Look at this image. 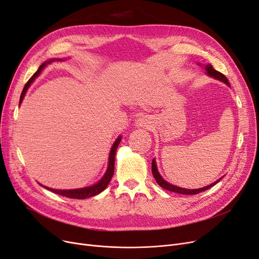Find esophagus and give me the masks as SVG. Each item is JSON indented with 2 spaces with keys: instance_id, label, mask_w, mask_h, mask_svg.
I'll return each mask as SVG.
<instances>
[{
  "instance_id": "esophagus-1",
  "label": "esophagus",
  "mask_w": 259,
  "mask_h": 259,
  "mask_svg": "<svg viewBox=\"0 0 259 259\" xmlns=\"http://www.w3.org/2000/svg\"><path fill=\"white\" fill-rule=\"evenodd\" d=\"M137 126L138 127H142V128H148L149 127V118L146 117V116H143V117H140L138 120H137Z\"/></svg>"
}]
</instances>
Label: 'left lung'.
Returning <instances> with one entry per match:
<instances>
[{"instance_id":"left-lung-1","label":"left lung","mask_w":259,"mask_h":259,"mask_svg":"<svg viewBox=\"0 0 259 259\" xmlns=\"http://www.w3.org/2000/svg\"><path fill=\"white\" fill-rule=\"evenodd\" d=\"M205 70H206V73H207L208 76H210V77H212V78H215V79H218V80H220V81H223L224 83H227L228 85H230V82H229V80H228V78H227L226 76H224L222 73H220V72H218V71H216L215 69H213L212 65H210V64L205 65ZM151 170H152V175H153V177H154V179H155L156 183L159 184L162 188H164V189H166V190H169V192H174V193H177V194H182V195H197V194H199V193H201V192H204V190L210 188L211 186L216 185V184L220 181V180L222 179V178H220V179L218 180V181L213 182L212 184H209V185H207V186H205V187L198 188V189H187V188L178 187V186H176V185H172V184H170V183L166 182L165 180L161 177V175L159 174V171H157V168H156V164H155V160H154V159L152 160Z\"/></svg>"}]
</instances>
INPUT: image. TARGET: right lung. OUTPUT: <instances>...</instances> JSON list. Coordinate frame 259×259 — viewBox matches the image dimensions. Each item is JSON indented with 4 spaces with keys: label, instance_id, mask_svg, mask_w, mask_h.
I'll list each match as a JSON object with an SVG mask.
<instances>
[{
    "label": "right lung",
    "instance_id": "obj_1",
    "mask_svg": "<svg viewBox=\"0 0 259 259\" xmlns=\"http://www.w3.org/2000/svg\"><path fill=\"white\" fill-rule=\"evenodd\" d=\"M58 60H61V59H58ZM52 61L54 60H50L48 62H44L42 63L40 66H39V70L33 74L30 79L26 82L23 91H22L21 93V96H20V105L22 103V100H23L24 96H25V93L27 91L28 87L32 83V81L35 80V78L39 76V74L41 73V71L44 69V66H46L48 63H51ZM121 141V137H118L116 139V141L114 142L113 146H112L111 148V151H110V154H109V165H108V169L105 174V176L100 179V181L92 186H89V187H84V188H78V189H53V188H49L47 186H43L44 188H47L49 190H51V192L57 194V195H61V196H64L66 198H71V199H87V198H90V197H93V196H96L98 194H100L103 192V190L108 186V184L110 183L112 177H113V174H114V162H115V152L117 150V147L118 145Z\"/></svg>",
    "mask_w": 259,
    "mask_h": 259
}]
</instances>
